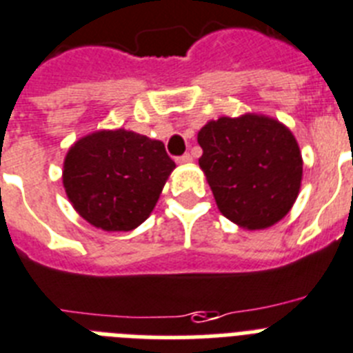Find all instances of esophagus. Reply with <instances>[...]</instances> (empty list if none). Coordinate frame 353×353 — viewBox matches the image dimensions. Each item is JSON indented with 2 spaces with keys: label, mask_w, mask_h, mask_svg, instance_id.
Instances as JSON below:
<instances>
[{
  "label": "esophagus",
  "mask_w": 353,
  "mask_h": 353,
  "mask_svg": "<svg viewBox=\"0 0 353 353\" xmlns=\"http://www.w3.org/2000/svg\"><path fill=\"white\" fill-rule=\"evenodd\" d=\"M176 161L179 163V165H190V163H192V156H190V154H183V156H179V158H177Z\"/></svg>",
  "instance_id": "1"
}]
</instances>
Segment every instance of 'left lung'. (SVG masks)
Listing matches in <instances>:
<instances>
[{"mask_svg":"<svg viewBox=\"0 0 353 353\" xmlns=\"http://www.w3.org/2000/svg\"><path fill=\"white\" fill-rule=\"evenodd\" d=\"M199 167L217 208L244 230L282 221L298 199L303 159L294 134L265 114L210 120L197 132Z\"/></svg>","mask_w":353,"mask_h":353,"instance_id":"left-lung-1","label":"left lung"}]
</instances>
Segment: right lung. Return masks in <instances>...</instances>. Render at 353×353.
Listing matches in <instances>:
<instances>
[{"instance_id": "add662e5", "label": "right lung", "mask_w": 353, "mask_h": 353, "mask_svg": "<svg viewBox=\"0 0 353 353\" xmlns=\"http://www.w3.org/2000/svg\"><path fill=\"white\" fill-rule=\"evenodd\" d=\"M174 168L163 141L127 129H102L71 145L62 185L71 206L91 226L131 232L149 219Z\"/></svg>"}]
</instances>
